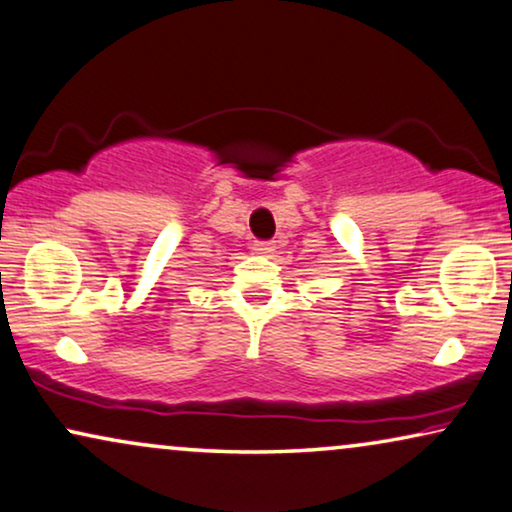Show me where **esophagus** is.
<instances>
[{
    "mask_svg": "<svg viewBox=\"0 0 512 512\" xmlns=\"http://www.w3.org/2000/svg\"><path fill=\"white\" fill-rule=\"evenodd\" d=\"M274 250H276V243H274V241H257V243H255V252H257V255L271 257V255H274Z\"/></svg>",
    "mask_w": 512,
    "mask_h": 512,
    "instance_id": "esophagus-1",
    "label": "esophagus"
}]
</instances>
